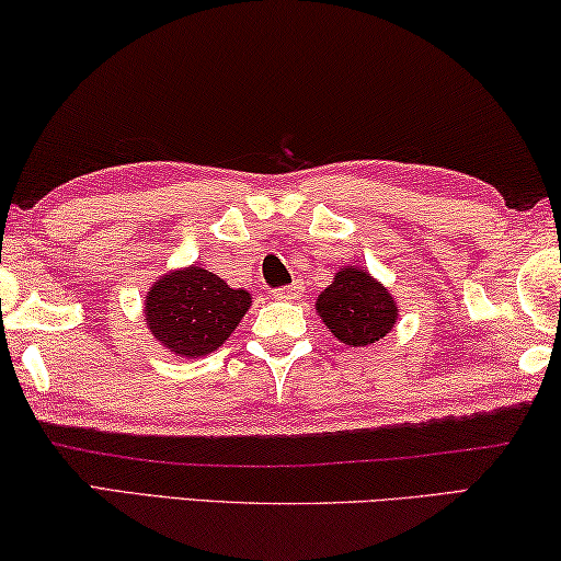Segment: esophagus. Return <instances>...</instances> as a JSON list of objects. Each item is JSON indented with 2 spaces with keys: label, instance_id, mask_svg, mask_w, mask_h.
<instances>
[{
  "label": "esophagus",
  "instance_id": "1",
  "mask_svg": "<svg viewBox=\"0 0 561 561\" xmlns=\"http://www.w3.org/2000/svg\"><path fill=\"white\" fill-rule=\"evenodd\" d=\"M299 295H301L299 284H291V287H282V289L272 291V297L279 299V301H295V299H299Z\"/></svg>",
  "mask_w": 561,
  "mask_h": 561
}]
</instances>
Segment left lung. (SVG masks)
<instances>
[{
    "label": "left lung",
    "mask_w": 561,
    "mask_h": 561,
    "mask_svg": "<svg viewBox=\"0 0 561 561\" xmlns=\"http://www.w3.org/2000/svg\"><path fill=\"white\" fill-rule=\"evenodd\" d=\"M314 309L324 327L346 346H369L392 332L399 307L392 291L367 266H340Z\"/></svg>",
    "instance_id": "obj_1"
}]
</instances>
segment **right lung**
<instances>
[{"label":"right lung","instance_id":"obj_1","mask_svg":"<svg viewBox=\"0 0 561 561\" xmlns=\"http://www.w3.org/2000/svg\"><path fill=\"white\" fill-rule=\"evenodd\" d=\"M252 307L247 289H234L204 266L169 270L145 297V322L167 352L199 359L217 352Z\"/></svg>","mask_w":561,"mask_h":561}]
</instances>
